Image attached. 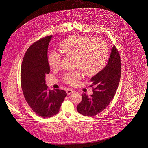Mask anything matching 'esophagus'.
<instances>
[{
	"label": "esophagus",
	"mask_w": 148,
	"mask_h": 148,
	"mask_svg": "<svg viewBox=\"0 0 148 148\" xmlns=\"http://www.w3.org/2000/svg\"><path fill=\"white\" fill-rule=\"evenodd\" d=\"M74 91H73L71 89H67L66 90V92L68 95H71V94H72Z\"/></svg>",
	"instance_id": "obj_1"
}]
</instances>
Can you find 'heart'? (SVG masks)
I'll return each instance as SVG.
<instances>
[{
  "label": "heart",
  "instance_id": "1",
  "mask_svg": "<svg viewBox=\"0 0 148 148\" xmlns=\"http://www.w3.org/2000/svg\"><path fill=\"white\" fill-rule=\"evenodd\" d=\"M59 47L64 54L75 57L76 66L88 77L94 76L101 71L108 59L106 43L93 36L71 35L60 43ZM61 59V54L55 51H50L48 56L49 65L53 69L60 66ZM82 77V73L77 71L65 73L63 79L66 84L74 86Z\"/></svg>",
  "mask_w": 148,
  "mask_h": 148
}]
</instances>
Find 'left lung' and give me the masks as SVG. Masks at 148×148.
<instances>
[{
	"label": "left lung",
	"instance_id": "8db88e82",
	"mask_svg": "<svg viewBox=\"0 0 148 148\" xmlns=\"http://www.w3.org/2000/svg\"><path fill=\"white\" fill-rule=\"evenodd\" d=\"M121 72L119 51L115 45L106 67L90 80L93 94L90 97L82 94V101L77 106L78 113L93 116L104 110L112 101L119 83Z\"/></svg>",
	"mask_w": 148,
	"mask_h": 148
}]
</instances>
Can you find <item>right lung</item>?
<instances>
[{"label": "right lung", "mask_w": 148, "mask_h": 148, "mask_svg": "<svg viewBox=\"0 0 148 148\" xmlns=\"http://www.w3.org/2000/svg\"><path fill=\"white\" fill-rule=\"evenodd\" d=\"M52 35L42 38L27 50L21 67V86L25 100L35 114L46 118L57 114L67 95L65 91L49 90L45 75L49 74L48 49Z\"/></svg>", "instance_id": "add662e5"}]
</instances>
